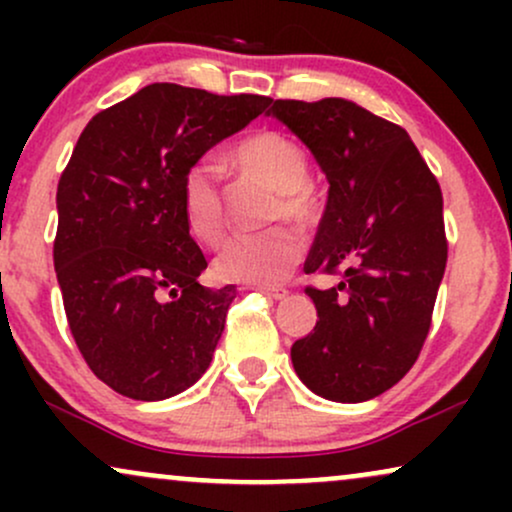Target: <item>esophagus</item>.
Returning a JSON list of instances; mask_svg holds the SVG:
<instances>
[{"mask_svg": "<svg viewBox=\"0 0 512 512\" xmlns=\"http://www.w3.org/2000/svg\"><path fill=\"white\" fill-rule=\"evenodd\" d=\"M255 291H260L262 296L272 298V301H284V298L289 296V291H286L284 286H255Z\"/></svg>", "mask_w": 512, "mask_h": 512, "instance_id": "1", "label": "esophagus"}]
</instances>
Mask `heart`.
Wrapping results in <instances>:
<instances>
[{
    "mask_svg": "<svg viewBox=\"0 0 512 512\" xmlns=\"http://www.w3.org/2000/svg\"><path fill=\"white\" fill-rule=\"evenodd\" d=\"M238 166L274 185L269 221L289 219L310 226L317 216V202L308 185V156L303 146L276 129H262L233 149ZM180 214L190 236L204 245H219L226 233L221 173L214 161H197L180 180ZM303 257V238L291 226L240 233L223 245L214 260V274L221 281L250 286H274L289 279Z\"/></svg>",
    "mask_w": 512,
    "mask_h": 512,
    "instance_id": "1",
    "label": "heart"
}]
</instances>
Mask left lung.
Listing matches in <instances>:
<instances>
[{
	"label": "left lung",
	"mask_w": 512,
	"mask_h": 512,
	"mask_svg": "<svg viewBox=\"0 0 512 512\" xmlns=\"http://www.w3.org/2000/svg\"><path fill=\"white\" fill-rule=\"evenodd\" d=\"M269 115L313 151L330 180L305 274L317 322L291 346L298 378L332 402H366L421 354L448 262L443 195L409 134L344 98L274 101Z\"/></svg>",
	"instance_id": "obj_1"
}]
</instances>
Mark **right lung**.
Masks as SVG:
<instances>
[{"label":"right lung","mask_w":512,"mask_h":512,"mask_svg":"<svg viewBox=\"0 0 512 512\" xmlns=\"http://www.w3.org/2000/svg\"><path fill=\"white\" fill-rule=\"evenodd\" d=\"M272 98L144 86L93 115L57 185L52 257L64 313L98 380L158 402L202 378L236 286L207 289L180 214V180Z\"/></svg>","instance_id":"obj_1"}]
</instances>
